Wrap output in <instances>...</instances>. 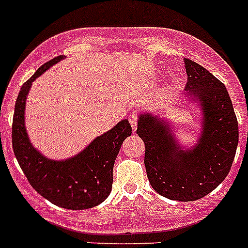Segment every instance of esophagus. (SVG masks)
<instances>
[{"label":"esophagus","mask_w":248,"mask_h":248,"mask_svg":"<svg viewBox=\"0 0 248 248\" xmlns=\"http://www.w3.org/2000/svg\"><path fill=\"white\" fill-rule=\"evenodd\" d=\"M129 122H130V125L133 128V130H137V126H138V118H137V114L131 113L129 115Z\"/></svg>","instance_id":"esophagus-1"}]
</instances>
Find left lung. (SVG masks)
I'll use <instances>...</instances> for the list:
<instances>
[{"mask_svg":"<svg viewBox=\"0 0 248 248\" xmlns=\"http://www.w3.org/2000/svg\"><path fill=\"white\" fill-rule=\"evenodd\" d=\"M187 83L184 95L201 111V133L194 148L177 143L163 115L141 111L137 134L145 144L146 175L159 195L175 201L202 199L225 180L235 159L238 124L226 87L207 69L184 58Z\"/></svg>","mask_w":248,"mask_h":248,"instance_id":"left-lung-1","label":"left lung"}]
</instances>
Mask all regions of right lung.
I'll return each instance as SVG.
<instances>
[{
  "label": "right lung",
  "instance_id": "add662e5",
  "mask_svg": "<svg viewBox=\"0 0 248 248\" xmlns=\"http://www.w3.org/2000/svg\"><path fill=\"white\" fill-rule=\"evenodd\" d=\"M64 58L56 57L43 64L22 85L13 114L12 145L22 171L41 196L62 209L85 210L102 203L110 194L114 163L123 141L131 135V126L128 119H123L78 154L64 160L49 159L32 145L25 124L31 85Z\"/></svg>",
  "mask_w": 248,
  "mask_h": 248
}]
</instances>
